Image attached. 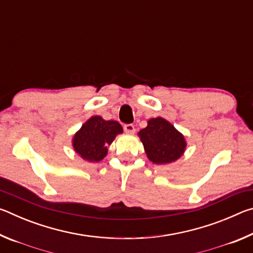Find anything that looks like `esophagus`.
Masks as SVG:
<instances>
[{"label": "esophagus", "mask_w": 253, "mask_h": 253, "mask_svg": "<svg viewBox=\"0 0 253 253\" xmlns=\"http://www.w3.org/2000/svg\"><path fill=\"white\" fill-rule=\"evenodd\" d=\"M124 130H125L127 134H134L136 129L134 125H131V124H127V125L124 126Z\"/></svg>", "instance_id": "1"}]
</instances>
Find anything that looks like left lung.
Instances as JSON below:
<instances>
[{
	"label": "left lung",
	"mask_w": 253,
	"mask_h": 253,
	"mask_svg": "<svg viewBox=\"0 0 253 253\" xmlns=\"http://www.w3.org/2000/svg\"><path fill=\"white\" fill-rule=\"evenodd\" d=\"M138 136L148 160L154 164H169L185 152L186 140L182 132L162 117L149 119Z\"/></svg>",
	"instance_id": "obj_1"
}]
</instances>
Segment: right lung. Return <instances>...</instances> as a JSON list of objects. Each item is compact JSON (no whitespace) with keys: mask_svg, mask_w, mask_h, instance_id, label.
<instances>
[{"mask_svg":"<svg viewBox=\"0 0 253 253\" xmlns=\"http://www.w3.org/2000/svg\"><path fill=\"white\" fill-rule=\"evenodd\" d=\"M122 132L123 127L118 122L92 116L76 132L72 138V146L83 160L100 162L108 153L107 147Z\"/></svg>","mask_w":253,"mask_h":253,"instance_id":"add662e5","label":"right lung"}]
</instances>
